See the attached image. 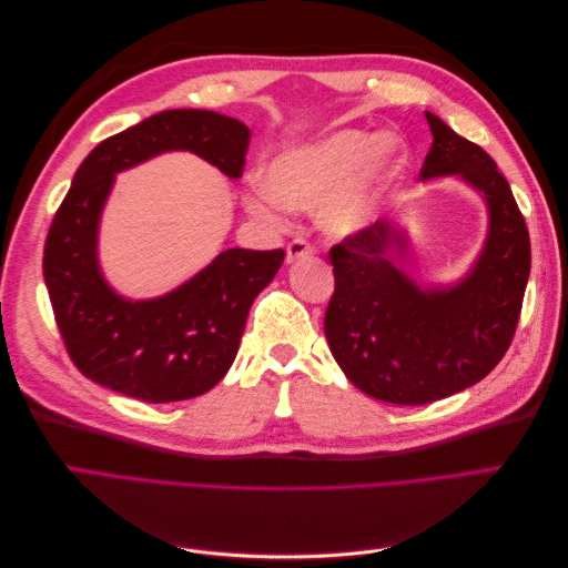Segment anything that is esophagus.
<instances>
[{"label":"esophagus","mask_w":568,"mask_h":568,"mask_svg":"<svg viewBox=\"0 0 568 568\" xmlns=\"http://www.w3.org/2000/svg\"><path fill=\"white\" fill-rule=\"evenodd\" d=\"M313 246L305 242V239H294V242H291L288 246H286V261L288 263H294V261H301V257H307V255H313Z\"/></svg>","instance_id":"esophagus-1"}]
</instances>
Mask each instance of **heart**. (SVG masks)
Masks as SVG:
<instances>
[{"instance_id": "obj_1", "label": "heart", "mask_w": 568, "mask_h": 568, "mask_svg": "<svg viewBox=\"0 0 568 568\" xmlns=\"http://www.w3.org/2000/svg\"><path fill=\"white\" fill-rule=\"evenodd\" d=\"M398 159L400 151L386 134L341 130L277 153L265 165V184L253 182L244 203L255 220L282 227L286 211L315 209L329 197L324 225L348 234L374 217Z\"/></svg>"}]
</instances>
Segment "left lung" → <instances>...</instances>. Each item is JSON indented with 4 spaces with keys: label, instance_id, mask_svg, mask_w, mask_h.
Instances as JSON below:
<instances>
[{
    "label": "left lung",
    "instance_id": "1",
    "mask_svg": "<svg viewBox=\"0 0 568 568\" xmlns=\"http://www.w3.org/2000/svg\"><path fill=\"white\" fill-rule=\"evenodd\" d=\"M426 120L434 142L419 175H459L488 203V242L469 277L453 288L415 286L395 267L407 242L388 220L329 251L324 336L351 384L393 405L434 403L488 376L517 332L530 272L528 227L505 175L438 115Z\"/></svg>",
    "mask_w": 568,
    "mask_h": 568
}]
</instances>
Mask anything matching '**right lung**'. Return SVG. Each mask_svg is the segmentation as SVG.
Returning a JSON list of instances; mask_svg holds the SVG:
<instances>
[{
    "mask_svg": "<svg viewBox=\"0 0 568 568\" xmlns=\"http://www.w3.org/2000/svg\"><path fill=\"white\" fill-rule=\"evenodd\" d=\"M251 130L213 111L173 109L101 142L82 161L51 220L44 282L63 346L88 379L144 403H178L211 390L232 367L255 296L284 251H222L163 298L125 301L97 263V227L113 175L156 153L186 149L242 178Z\"/></svg>",
    "mask_w": 568,
    "mask_h": 568,
    "instance_id": "1",
    "label": "right lung"
}]
</instances>
